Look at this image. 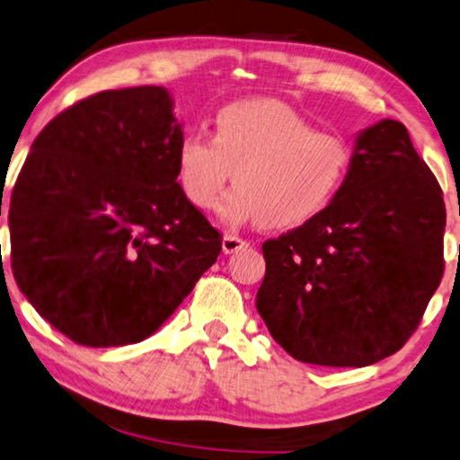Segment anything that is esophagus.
<instances>
[{"mask_svg": "<svg viewBox=\"0 0 460 460\" xmlns=\"http://www.w3.org/2000/svg\"><path fill=\"white\" fill-rule=\"evenodd\" d=\"M246 246H249V243H246V240H243V238L234 236V234H224V238H222V251L226 254L238 252V251L246 249Z\"/></svg>", "mask_w": 460, "mask_h": 460, "instance_id": "esophagus-1", "label": "esophagus"}]
</instances>
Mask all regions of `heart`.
<instances>
[{"instance_id": "heart-1", "label": "heart", "mask_w": 460, "mask_h": 460, "mask_svg": "<svg viewBox=\"0 0 460 460\" xmlns=\"http://www.w3.org/2000/svg\"><path fill=\"white\" fill-rule=\"evenodd\" d=\"M351 146L337 133L314 131L278 101H238L217 111L214 137L189 131L176 147V174L199 209L217 203L226 182V222L292 228L313 220L335 199L351 168Z\"/></svg>"}]
</instances>
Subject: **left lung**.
Here are the masks:
<instances>
[{"mask_svg":"<svg viewBox=\"0 0 460 460\" xmlns=\"http://www.w3.org/2000/svg\"><path fill=\"white\" fill-rule=\"evenodd\" d=\"M348 179L313 220L263 243L257 310L306 364L362 368L402 348L440 286L442 189L405 125L366 127Z\"/></svg>","mask_w":460,"mask_h":460,"instance_id":"1","label":"left lung"}]
</instances>
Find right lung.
Wrapping results in <instances>:
<instances>
[{
  "label": "right lung",
  "instance_id": "obj_1",
  "mask_svg": "<svg viewBox=\"0 0 460 460\" xmlns=\"http://www.w3.org/2000/svg\"><path fill=\"white\" fill-rule=\"evenodd\" d=\"M182 123L162 86L107 90L39 133L10 199L12 271L88 348L139 343L216 263L220 232L176 182Z\"/></svg>",
  "mask_w": 460,
  "mask_h": 460
}]
</instances>
